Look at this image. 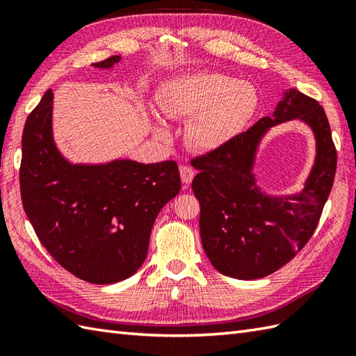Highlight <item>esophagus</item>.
<instances>
[{
	"label": "esophagus",
	"mask_w": 356,
	"mask_h": 356,
	"mask_svg": "<svg viewBox=\"0 0 356 356\" xmlns=\"http://www.w3.org/2000/svg\"><path fill=\"white\" fill-rule=\"evenodd\" d=\"M193 177H194V170L191 168V166H188V165L180 166V179H182L185 186H188L193 182Z\"/></svg>",
	"instance_id": "1"
}]
</instances>
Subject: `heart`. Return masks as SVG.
I'll return each mask as SVG.
<instances>
[{"instance_id": "1", "label": "heart", "mask_w": 356, "mask_h": 356, "mask_svg": "<svg viewBox=\"0 0 356 356\" xmlns=\"http://www.w3.org/2000/svg\"><path fill=\"white\" fill-rule=\"evenodd\" d=\"M157 107L168 119H191L188 143L195 149L213 151L241 131L259 107L252 84L217 72H195L165 82L157 93ZM159 138L168 130L157 122Z\"/></svg>"}]
</instances>
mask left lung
Returning a JSON list of instances; mask_svg holds the SVG:
<instances>
[{"mask_svg": "<svg viewBox=\"0 0 356 356\" xmlns=\"http://www.w3.org/2000/svg\"><path fill=\"white\" fill-rule=\"evenodd\" d=\"M298 118L312 127L317 154L298 195L269 196L252 172L256 148L272 126ZM200 202V237L211 264L238 280L266 277L303 249L318 225L337 171V149L321 105L289 88L272 116L193 161Z\"/></svg>", "mask_w": 356, "mask_h": 356, "instance_id": "obj_1", "label": "left lung"}]
</instances>
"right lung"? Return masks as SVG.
<instances>
[{"instance_id": "right-lung-1", "label": "right lung", "mask_w": 356, "mask_h": 356, "mask_svg": "<svg viewBox=\"0 0 356 356\" xmlns=\"http://www.w3.org/2000/svg\"><path fill=\"white\" fill-rule=\"evenodd\" d=\"M120 56L92 64L111 69ZM47 90L22 131L21 199L38 238L73 275L93 284L131 277L145 261L156 217L180 191L177 163H72L51 130Z\"/></svg>"}]
</instances>
